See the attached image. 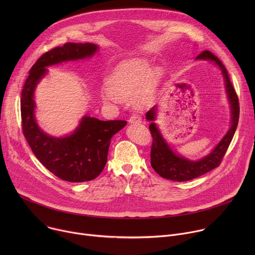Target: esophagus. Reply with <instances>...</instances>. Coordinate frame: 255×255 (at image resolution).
<instances>
[{
  "label": "esophagus",
  "instance_id": "1",
  "mask_svg": "<svg viewBox=\"0 0 255 255\" xmlns=\"http://www.w3.org/2000/svg\"><path fill=\"white\" fill-rule=\"evenodd\" d=\"M129 123L130 124H138L141 123V117L138 115H133L129 118Z\"/></svg>",
  "mask_w": 255,
  "mask_h": 255
}]
</instances>
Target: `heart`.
Listing matches in <instances>:
<instances>
[{
	"mask_svg": "<svg viewBox=\"0 0 255 255\" xmlns=\"http://www.w3.org/2000/svg\"><path fill=\"white\" fill-rule=\"evenodd\" d=\"M162 76L160 66L150 67L146 58L133 57L118 63L107 80L110 92H106L104 99L115 102L117 97L129 98L135 93L137 106L146 104Z\"/></svg>",
	"mask_w": 255,
	"mask_h": 255,
	"instance_id": "1",
	"label": "heart"
}]
</instances>
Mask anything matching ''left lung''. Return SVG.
<instances>
[{
	"mask_svg": "<svg viewBox=\"0 0 255 255\" xmlns=\"http://www.w3.org/2000/svg\"><path fill=\"white\" fill-rule=\"evenodd\" d=\"M196 60L210 61L220 69L224 80L225 92L230 105V127L223 138L204 157L190 159L179 154L164 138L158 125L154 122L157 115V105L153 106L146 113V120L150 121L149 129L153 138L151 147V166L163 178L173 181H187L199 177L220 164L229 144L236 131L239 119V103L237 95L230 82L228 72L222 62L210 51H203L196 57Z\"/></svg>",
	"mask_w": 255,
	"mask_h": 255,
	"instance_id": "left-lung-1",
	"label": "left lung"
}]
</instances>
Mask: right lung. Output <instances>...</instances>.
I'll list each match as a JSON object with an SVG mask.
<instances>
[{
    "mask_svg": "<svg viewBox=\"0 0 255 255\" xmlns=\"http://www.w3.org/2000/svg\"><path fill=\"white\" fill-rule=\"evenodd\" d=\"M95 43H66L44 53L29 71L22 91L21 116L23 133L38 160L53 174L71 183L96 178L107 163L109 146L114 134L127 122L102 121L83 116L77 128L63 136L43 131L36 119L35 91L48 74L49 66L93 57L99 50Z\"/></svg>",
    "mask_w": 255,
    "mask_h": 255,
    "instance_id": "right-lung-1",
    "label": "right lung"
}]
</instances>
